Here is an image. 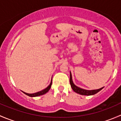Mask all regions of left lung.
<instances>
[{
  "instance_id": "obj_1",
  "label": "left lung",
  "mask_w": 121,
  "mask_h": 121,
  "mask_svg": "<svg viewBox=\"0 0 121 121\" xmlns=\"http://www.w3.org/2000/svg\"><path fill=\"white\" fill-rule=\"evenodd\" d=\"M69 83H70L72 89L74 92L76 93L82 95H94L98 92L99 91H101L104 87L101 88L99 89H97V90H84V89L78 87V86H76L75 84H74L73 81V79H72V75L70 71V77H69Z\"/></svg>"
}]
</instances>
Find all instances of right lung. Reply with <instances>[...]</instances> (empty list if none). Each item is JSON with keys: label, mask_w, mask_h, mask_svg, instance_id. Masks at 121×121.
<instances>
[{"label": "right lung", "mask_w": 121, "mask_h": 121, "mask_svg": "<svg viewBox=\"0 0 121 121\" xmlns=\"http://www.w3.org/2000/svg\"><path fill=\"white\" fill-rule=\"evenodd\" d=\"M52 81H51L50 85H48L47 88H46L44 89V90H41V91H39V92H36V93H33V94H28V93H26V92H23V91H22V92L24 94H25L26 95H27L29 96V97H38V96L42 95H44V94H45L47 93V92L49 91L50 89L51 86H52Z\"/></svg>", "instance_id": "1"}]
</instances>
